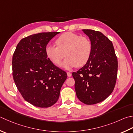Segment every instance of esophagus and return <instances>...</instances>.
<instances>
[{
	"instance_id": "obj_1",
	"label": "esophagus",
	"mask_w": 133,
	"mask_h": 133,
	"mask_svg": "<svg viewBox=\"0 0 133 133\" xmlns=\"http://www.w3.org/2000/svg\"><path fill=\"white\" fill-rule=\"evenodd\" d=\"M67 76H68L69 77L71 76V73H70V72H67Z\"/></svg>"
}]
</instances>
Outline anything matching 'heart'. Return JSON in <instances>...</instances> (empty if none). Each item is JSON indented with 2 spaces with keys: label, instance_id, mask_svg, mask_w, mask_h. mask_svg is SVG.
Masks as SVG:
<instances>
[{
  "label": "heart",
  "instance_id": "1",
  "mask_svg": "<svg viewBox=\"0 0 133 133\" xmlns=\"http://www.w3.org/2000/svg\"><path fill=\"white\" fill-rule=\"evenodd\" d=\"M56 46L48 45L45 48L48 58L56 66L61 65L62 59L64 69L81 67L89 61L92 51V44L89 38L72 32H66L55 40Z\"/></svg>",
  "mask_w": 133,
  "mask_h": 133
}]
</instances>
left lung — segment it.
Listing matches in <instances>:
<instances>
[{"label": "left lung", "mask_w": 133, "mask_h": 133, "mask_svg": "<svg viewBox=\"0 0 133 133\" xmlns=\"http://www.w3.org/2000/svg\"><path fill=\"white\" fill-rule=\"evenodd\" d=\"M92 51L84 67L72 73L78 99L87 105L104 101L113 92L118 75V59L111 41L98 31L83 29Z\"/></svg>", "instance_id": "1"}]
</instances>
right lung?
Segmentation results:
<instances>
[{
    "label": "right lung",
    "instance_id": "obj_1",
    "mask_svg": "<svg viewBox=\"0 0 133 133\" xmlns=\"http://www.w3.org/2000/svg\"><path fill=\"white\" fill-rule=\"evenodd\" d=\"M59 32H44L22 38L12 56V76L25 100L34 106L47 108L55 104L67 73L46 56L49 41Z\"/></svg>",
    "mask_w": 133,
    "mask_h": 133
}]
</instances>
